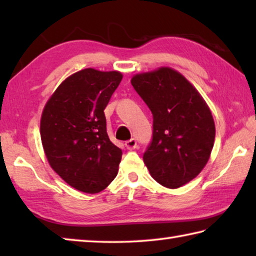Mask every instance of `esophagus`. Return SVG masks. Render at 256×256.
Masks as SVG:
<instances>
[{
    "label": "esophagus",
    "instance_id": "obj_1",
    "mask_svg": "<svg viewBox=\"0 0 256 256\" xmlns=\"http://www.w3.org/2000/svg\"><path fill=\"white\" fill-rule=\"evenodd\" d=\"M125 146H126L128 150H134L138 148V144H136V138H131V140H128L125 142Z\"/></svg>",
    "mask_w": 256,
    "mask_h": 256
}]
</instances>
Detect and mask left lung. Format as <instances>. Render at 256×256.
<instances>
[{
  "mask_svg": "<svg viewBox=\"0 0 256 256\" xmlns=\"http://www.w3.org/2000/svg\"><path fill=\"white\" fill-rule=\"evenodd\" d=\"M131 84L154 115L152 141L144 162L152 178L178 188L200 174L210 158L216 126L196 86L168 66L134 74Z\"/></svg>",
  "mask_w": 256,
  "mask_h": 256,
  "instance_id": "1",
  "label": "left lung"
}]
</instances>
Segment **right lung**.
Masks as SVG:
<instances>
[{
    "label": "right lung",
    "mask_w": 256,
    "mask_h": 256,
    "mask_svg": "<svg viewBox=\"0 0 256 256\" xmlns=\"http://www.w3.org/2000/svg\"><path fill=\"white\" fill-rule=\"evenodd\" d=\"M123 74L84 68L68 76L42 112L40 138L50 167L81 192L105 190L118 172L122 150L110 140L105 110Z\"/></svg>",
    "instance_id": "1"
}]
</instances>
